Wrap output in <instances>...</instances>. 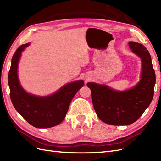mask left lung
<instances>
[{
  "label": "left lung",
  "instance_id": "left-lung-1",
  "mask_svg": "<svg viewBox=\"0 0 161 161\" xmlns=\"http://www.w3.org/2000/svg\"><path fill=\"white\" fill-rule=\"evenodd\" d=\"M129 46L142 59L141 80L135 87L119 92L105 85L87 84L97 115L108 125H128L135 122L149 107L153 97L156 75L149 51L136 42H129Z\"/></svg>",
  "mask_w": 161,
  "mask_h": 161
}]
</instances>
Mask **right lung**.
I'll return each mask as SVG.
<instances>
[{"mask_svg":"<svg viewBox=\"0 0 161 161\" xmlns=\"http://www.w3.org/2000/svg\"><path fill=\"white\" fill-rule=\"evenodd\" d=\"M29 45L28 43L20 46L12 57L8 74L10 98L16 110L29 124L36 128L53 127L64 120L72 99L84 86V81L68 84L47 97L28 93L20 86L17 68L21 52Z\"/></svg>","mask_w":161,"mask_h":161,"instance_id":"right-lung-1","label":"right lung"}]
</instances>
